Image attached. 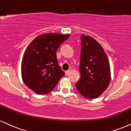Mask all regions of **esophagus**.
<instances>
[{
    "label": "esophagus",
    "mask_w": 131,
    "mask_h": 131,
    "mask_svg": "<svg viewBox=\"0 0 131 131\" xmlns=\"http://www.w3.org/2000/svg\"><path fill=\"white\" fill-rule=\"evenodd\" d=\"M70 70L66 71V76L69 75V74H70Z\"/></svg>",
    "instance_id": "esophagus-1"
}]
</instances>
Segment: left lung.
I'll use <instances>...</instances> for the list:
<instances>
[{"label": "left lung", "mask_w": 131, "mask_h": 131, "mask_svg": "<svg viewBox=\"0 0 131 131\" xmlns=\"http://www.w3.org/2000/svg\"><path fill=\"white\" fill-rule=\"evenodd\" d=\"M81 42V78L75 85L83 96L94 99L109 86L111 78L110 66L104 49L96 40L82 35Z\"/></svg>", "instance_id": "1"}]
</instances>
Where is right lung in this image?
I'll list each match as a JSON object with an SVG mask.
<instances>
[{
  "label": "right lung",
  "mask_w": 131,
  "mask_h": 131,
  "mask_svg": "<svg viewBox=\"0 0 131 131\" xmlns=\"http://www.w3.org/2000/svg\"><path fill=\"white\" fill-rule=\"evenodd\" d=\"M69 35L46 33L31 42L24 54L21 75L24 83L38 95H45L55 88L64 72L58 65L56 52Z\"/></svg>",
  "instance_id": "obj_1"
}]
</instances>
